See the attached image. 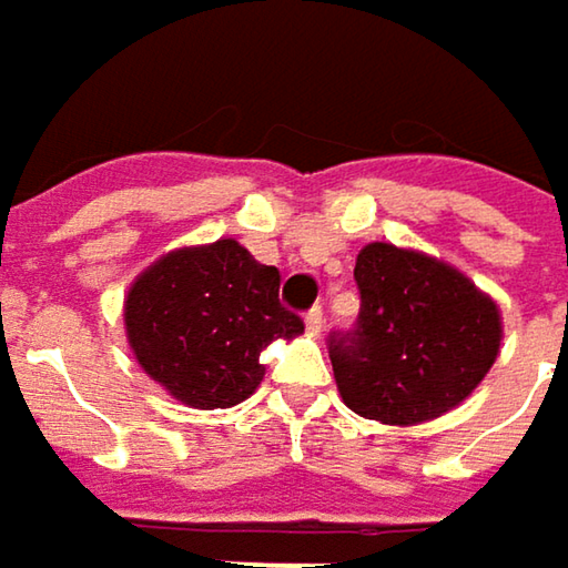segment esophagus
Masks as SVG:
<instances>
[{"mask_svg": "<svg viewBox=\"0 0 568 568\" xmlns=\"http://www.w3.org/2000/svg\"><path fill=\"white\" fill-rule=\"evenodd\" d=\"M322 322H325V315H322V305L308 308V315H305V328H308V335H318V332H322Z\"/></svg>", "mask_w": 568, "mask_h": 568, "instance_id": "obj_1", "label": "esophagus"}]
</instances>
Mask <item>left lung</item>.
Wrapping results in <instances>:
<instances>
[{"instance_id":"1","label":"left lung","mask_w":568,"mask_h":568,"mask_svg":"<svg viewBox=\"0 0 568 568\" xmlns=\"http://www.w3.org/2000/svg\"><path fill=\"white\" fill-rule=\"evenodd\" d=\"M358 328L332 338L342 400L392 427H414L454 410L500 355V305L457 266L368 243L355 260Z\"/></svg>"}]
</instances>
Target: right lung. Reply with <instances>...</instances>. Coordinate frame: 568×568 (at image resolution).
<instances>
[{"mask_svg":"<svg viewBox=\"0 0 568 568\" xmlns=\"http://www.w3.org/2000/svg\"><path fill=\"white\" fill-rule=\"evenodd\" d=\"M124 335L151 382L196 410L233 407L266 375L263 348L302 335L280 305V270L236 240L180 246L124 295Z\"/></svg>","mask_w":568,"mask_h":568,"instance_id":"add662e5","label":"right lung"}]
</instances>
